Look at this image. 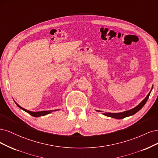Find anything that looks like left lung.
Masks as SVG:
<instances>
[{
  "mask_svg": "<svg viewBox=\"0 0 158 158\" xmlns=\"http://www.w3.org/2000/svg\"><path fill=\"white\" fill-rule=\"evenodd\" d=\"M152 89H153V86H152ZM152 90H150V92L148 93V94L147 95L146 97L143 100H142L138 106H136L135 108L131 109L130 110H127V111H123V112H121V113H104L103 114L106 116L111 117V118H115V119H123V118H126V117H129V116L134 115L136 112H138V111L142 108V107H143L145 105L148 99V98H149V96H150V94L151 93ZM97 111H98V112H100L101 111L97 110Z\"/></svg>",
  "mask_w": 158,
  "mask_h": 158,
  "instance_id": "8db88e82",
  "label": "left lung"
}]
</instances>
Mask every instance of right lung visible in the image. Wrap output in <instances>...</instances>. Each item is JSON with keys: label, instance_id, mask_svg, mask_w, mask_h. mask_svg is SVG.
Returning <instances> with one entry per match:
<instances>
[{"label": "right lung", "instance_id": "1", "mask_svg": "<svg viewBox=\"0 0 158 158\" xmlns=\"http://www.w3.org/2000/svg\"><path fill=\"white\" fill-rule=\"evenodd\" d=\"M15 103H16V104L19 107V108L20 109H22L23 110H24L25 111H26L27 113H28L29 114H30L31 115L33 116V117H39V116H43V115H47V114H49L50 113H51L52 111H56V110H49V111H36V112H35V111H29L27 110H25L24 108H23L22 107H21L20 106H19L16 102H15Z\"/></svg>", "mask_w": 158, "mask_h": 158}]
</instances>
